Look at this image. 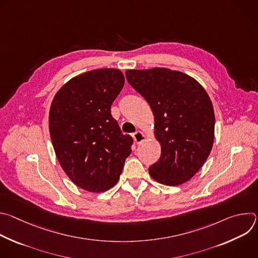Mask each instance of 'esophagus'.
Instances as JSON below:
<instances>
[{"mask_svg": "<svg viewBox=\"0 0 258 258\" xmlns=\"http://www.w3.org/2000/svg\"><path fill=\"white\" fill-rule=\"evenodd\" d=\"M133 137H134V140H135V142L137 143V144H140V143H142L144 140H145V135L142 133V132H140V131H138V132H136L134 135H133Z\"/></svg>", "mask_w": 258, "mask_h": 258, "instance_id": "esophagus-1", "label": "esophagus"}]
</instances>
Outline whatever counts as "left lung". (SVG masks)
<instances>
[{
    "mask_svg": "<svg viewBox=\"0 0 258 258\" xmlns=\"http://www.w3.org/2000/svg\"><path fill=\"white\" fill-rule=\"evenodd\" d=\"M128 84L148 102L154 115L158 161L149 167L166 186L188 181L202 167L214 140V111L204 88L180 71L163 67L128 69Z\"/></svg>",
    "mask_w": 258,
    "mask_h": 258,
    "instance_id": "8db88e82",
    "label": "left lung"
}]
</instances>
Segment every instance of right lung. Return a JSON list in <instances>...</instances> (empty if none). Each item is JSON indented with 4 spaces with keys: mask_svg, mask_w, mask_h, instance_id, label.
Here are the masks:
<instances>
[{
    "mask_svg": "<svg viewBox=\"0 0 258 258\" xmlns=\"http://www.w3.org/2000/svg\"><path fill=\"white\" fill-rule=\"evenodd\" d=\"M124 85L122 72L102 68L67 82L55 95L49 130L57 159L72 182L93 193L116 185L132 153L110 108Z\"/></svg>",
    "mask_w": 258,
    "mask_h": 258,
    "instance_id": "right-lung-1",
    "label": "right lung"
}]
</instances>
